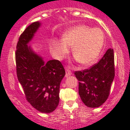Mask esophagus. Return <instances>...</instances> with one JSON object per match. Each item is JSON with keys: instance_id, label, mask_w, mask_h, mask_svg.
<instances>
[{"instance_id": "34e87169", "label": "esophagus", "mask_w": 130, "mask_h": 130, "mask_svg": "<svg viewBox=\"0 0 130 130\" xmlns=\"http://www.w3.org/2000/svg\"><path fill=\"white\" fill-rule=\"evenodd\" d=\"M72 75V72H71L68 68H66V77L70 76V75Z\"/></svg>"}]
</instances>
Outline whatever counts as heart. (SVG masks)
Returning <instances> with one entry per match:
<instances>
[{"mask_svg": "<svg viewBox=\"0 0 130 130\" xmlns=\"http://www.w3.org/2000/svg\"><path fill=\"white\" fill-rule=\"evenodd\" d=\"M104 34L98 28L79 25L68 30L62 40L50 43V51L56 59L61 60L72 47V54L83 66H89L98 60L104 45Z\"/></svg>", "mask_w": 130, "mask_h": 130, "instance_id": "1", "label": "heart"}]
</instances>
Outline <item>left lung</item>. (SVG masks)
Returning <instances> with one entry per match:
<instances>
[{"label":"left lung","mask_w":130,"mask_h":130,"mask_svg":"<svg viewBox=\"0 0 130 130\" xmlns=\"http://www.w3.org/2000/svg\"><path fill=\"white\" fill-rule=\"evenodd\" d=\"M79 81V94L84 104L96 108L104 104L109 97L115 77L113 49H108L104 57L94 66L75 72Z\"/></svg>","instance_id":"1"}]
</instances>
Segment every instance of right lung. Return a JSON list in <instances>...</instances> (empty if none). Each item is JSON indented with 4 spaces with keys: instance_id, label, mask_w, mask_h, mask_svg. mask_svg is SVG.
I'll return each instance as SVG.
<instances>
[{
    "instance_id": "right-lung-1",
    "label": "right lung",
    "mask_w": 130,
    "mask_h": 130,
    "mask_svg": "<svg viewBox=\"0 0 130 130\" xmlns=\"http://www.w3.org/2000/svg\"><path fill=\"white\" fill-rule=\"evenodd\" d=\"M42 23H32L19 37L15 53L17 75L26 100L36 110L50 113L59 103L60 85L66 72L61 62L43 57L28 45Z\"/></svg>"
}]
</instances>
